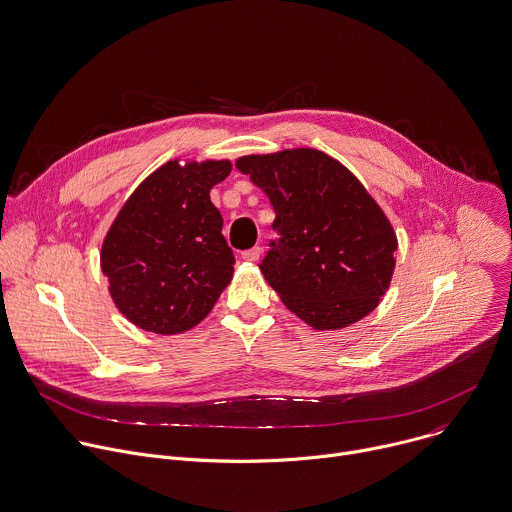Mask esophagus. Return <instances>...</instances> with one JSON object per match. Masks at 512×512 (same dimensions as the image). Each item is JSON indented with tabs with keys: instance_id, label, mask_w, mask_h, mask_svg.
Returning <instances> with one entry per match:
<instances>
[{
	"instance_id": "obj_1",
	"label": "esophagus",
	"mask_w": 512,
	"mask_h": 512,
	"mask_svg": "<svg viewBox=\"0 0 512 512\" xmlns=\"http://www.w3.org/2000/svg\"><path fill=\"white\" fill-rule=\"evenodd\" d=\"M241 257L245 261H251V263H257L261 259V247H253V249H247L241 253Z\"/></svg>"
}]
</instances>
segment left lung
<instances>
[{"label": "left lung", "instance_id": "8db88e82", "mask_svg": "<svg viewBox=\"0 0 512 512\" xmlns=\"http://www.w3.org/2000/svg\"><path fill=\"white\" fill-rule=\"evenodd\" d=\"M235 166L265 191L279 239L261 273L313 329H342L372 313L396 267V233L350 170L315 148L249 154Z\"/></svg>", "mask_w": 512, "mask_h": 512}]
</instances>
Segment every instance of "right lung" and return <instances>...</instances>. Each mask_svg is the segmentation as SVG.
<instances>
[{"mask_svg": "<svg viewBox=\"0 0 512 512\" xmlns=\"http://www.w3.org/2000/svg\"><path fill=\"white\" fill-rule=\"evenodd\" d=\"M229 160H168L114 219L100 253L120 313L140 329L181 333L203 321L233 279L235 255L211 189Z\"/></svg>", "mask_w": 512, "mask_h": 512, "instance_id": "obj_1", "label": "right lung"}]
</instances>
